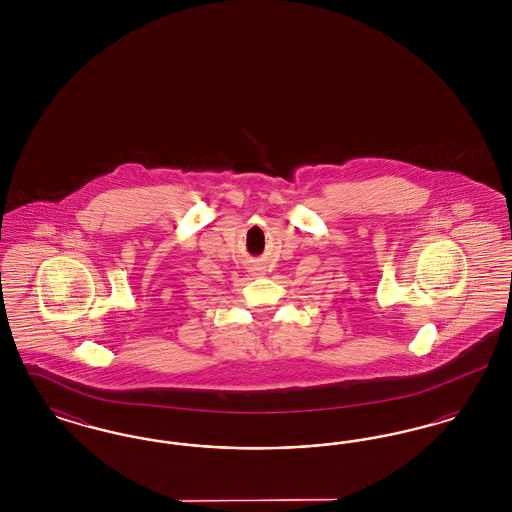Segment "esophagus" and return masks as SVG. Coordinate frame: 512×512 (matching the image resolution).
<instances>
[{
	"mask_svg": "<svg viewBox=\"0 0 512 512\" xmlns=\"http://www.w3.org/2000/svg\"><path fill=\"white\" fill-rule=\"evenodd\" d=\"M251 272H253V274H257V276H261V274H265V268H261V267L251 268Z\"/></svg>",
	"mask_w": 512,
	"mask_h": 512,
	"instance_id": "esophagus-1",
	"label": "esophagus"
}]
</instances>
